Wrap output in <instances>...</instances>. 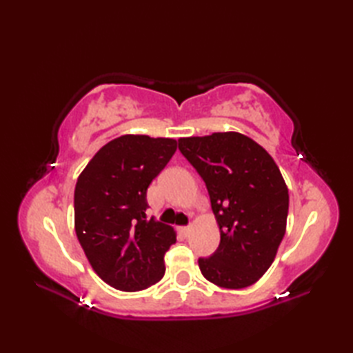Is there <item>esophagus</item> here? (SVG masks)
Segmentation results:
<instances>
[{"mask_svg":"<svg viewBox=\"0 0 353 353\" xmlns=\"http://www.w3.org/2000/svg\"><path fill=\"white\" fill-rule=\"evenodd\" d=\"M181 232H182V234H183L185 236H188V235L191 234V226H183V228H181Z\"/></svg>","mask_w":353,"mask_h":353,"instance_id":"1","label":"esophagus"}]
</instances>
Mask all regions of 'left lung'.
<instances>
[{
	"mask_svg": "<svg viewBox=\"0 0 353 353\" xmlns=\"http://www.w3.org/2000/svg\"><path fill=\"white\" fill-rule=\"evenodd\" d=\"M179 150L203 179L220 226V245L199 267L209 282L239 290L273 264L285 235L288 188L273 157L236 132L179 139Z\"/></svg>",
	"mask_w": 353,
	"mask_h": 353,
	"instance_id": "8db88e82",
	"label": "left lung"
}]
</instances>
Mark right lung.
Wrapping results in <instances>:
<instances>
[{
    "label": "right lung",
    "instance_id": "right-lung-1",
    "mask_svg": "<svg viewBox=\"0 0 353 353\" xmlns=\"http://www.w3.org/2000/svg\"><path fill=\"white\" fill-rule=\"evenodd\" d=\"M176 148V139L124 134L101 147L81 171L74 191L76 234L110 287L141 291L163 277V256L176 232L148 219L147 188Z\"/></svg>",
    "mask_w": 353,
    "mask_h": 353
}]
</instances>
